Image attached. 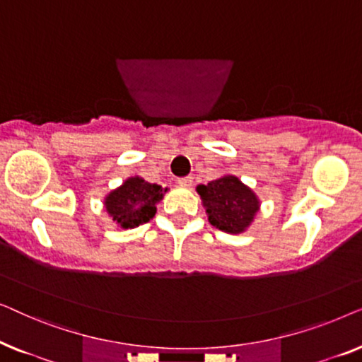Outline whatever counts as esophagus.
<instances>
[{
    "label": "esophagus",
    "mask_w": 362,
    "mask_h": 362,
    "mask_svg": "<svg viewBox=\"0 0 362 362\" xmlns=\"http://www.w3.org/2000/svg\"><path fill=\"white\" fill-rule=\"evenodd\" d=\"M177 185H181V186H191V185H192V176L180 177V180H177Z\"/></svg>",
    "instance_id": "esophagus-1"
}]
</instances>
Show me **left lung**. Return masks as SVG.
Segmentation results:
<instances>
[{
    "label": "left lung",
    "instance_id": "obj_1",
    "mask_svg": "<svg viewBox=\"0 0 362 362\" xmlns=\"http://www.w3.org/2000/svg\"><path fill=\"white\" fill-rule=\"evenodd\" d=\"M196 191L211 224L229 234L244 232L260 209L259 197L237 176L226 175L207 185H199Z\"/></svg>",
    "mask_w": 362,
    "mask_h": 362
}]
</instances>
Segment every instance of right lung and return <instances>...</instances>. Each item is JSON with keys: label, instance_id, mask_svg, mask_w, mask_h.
Returning <instances> with one entry per match:
<instances>
[{"label": "right lung", "instance_id": "1", "mask_svg": "<svg viewBox=\"0 0 362 362\" xmlns=\"http://www.w3.org/2000/svg\"><path fill=\"white\" fill-rule=\"evenodd\" d=\"M166 191L168 187L151 185L140 176H133L120 187L108 192L103 204L108 216L122 229H133L155 217L156 204Z\"/></svg>", "mask_w": 362, "mask_h": 362}]
</instances>
